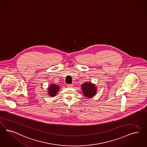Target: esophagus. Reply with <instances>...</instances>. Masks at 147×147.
<instances>
[{
	"instance_id": "esophagus-1",
	"label": "esophagus",
	"mask_w": 147,
	"mask_h": 147,
	"mask_svg": "<svg viewBox=\"0 0 147 147\" xmlns=\"http://www.w3.org/2000/svg\"><path fill=\"white\" fill-rule=\"evenodd\" d=\"M67 86H68V88H72V87H73V85H72V84H68V85H67Z\"/></svg>"
}]
</instances>
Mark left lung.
<instances>
[{
  "mask_svg": "<svg viewBox=\"0 0 147 147\" xmlns=\"http://www.w3.org/2000/svg\"><path fill=\"white\" fill-rule=\"evenodd\" d=\"M83 94L86 97L91 98L96 94L97 88L91 82H85L82 85Z\"/></svg>",
  "mask_w": 147,
  "mask_h": 147,
  "instance_id": "obj_1",
  "label": "left lung"
}]
</instances>
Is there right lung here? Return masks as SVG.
<instances>
[{"label": "right lung", "mask_w": 147, "mask_h": 147, "mask_svg": "<svg viewBox=\"0 0 147 147\" xmlns=\"http://www.w3.org/2000/svg\"><path fill=\"white\" fill-rule=\"evenodd\" d=\"M59 90V86L55 84H51L48 88V94L51 97L55 96Z\"/></svg>", "instance_id": "right-lung-1"}]
</instances>
